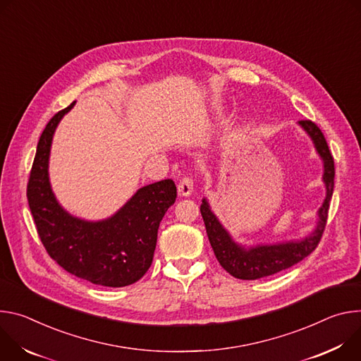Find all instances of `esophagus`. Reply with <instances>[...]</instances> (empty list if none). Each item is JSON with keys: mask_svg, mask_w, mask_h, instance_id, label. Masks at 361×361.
Masks as SVG:
<instances>
[{"mask_svg": "<svg viewBox=\"0 0 361 361\" xmlns=\"http://www.w3.org/2000/svg\"><path fill=\"white\" fill-rule=\"evenodd\" d=\"M178 192L180 196H190L193 192V180L190 178H183L178 185Z\"/></svg>", "mask_w": 361, "mask_h": 361, "instance_id": "esophagus-1", "label": "esophagus"}]
</instances>
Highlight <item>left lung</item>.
I'll return each instance as SVG.
<instances>
[{
  "label": "left lung",
  "mask_w": 361,
  "mask_h": 361,
  "mask_svg": "<svg viewBox=\"0 0 361 361\" xmlns=\"http://www.w3.org/2000/svg\"><path fill=\"white\" fill-rule=\"evenodd\" d=\"M298 126L308 135L317 154L323 162L326 197L323 205L317 211V224L311 233L298 239H291V241L243 245L236 243L228 229L221 224L212 211L208 199H202L201 214L211 247L222 268L235 278L258 279L284 271L308 257L317 248L319 239H322L327 222L330 199L334 189V160L324 135L315 123L310 122V120H301V122H298Z\"/></svg>",
  "instance_id": "left-lung-1"
}]
</instances>
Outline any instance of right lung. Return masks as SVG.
<instances>
[{"label": "right lung", "mask_w": 361, "mask_h": 361, "mask_svg": "<svg viewBox=\"0 0 361 361\" xmlns=\"http://www.w3.org/2000/svg\"><path fill=\"white\" fill-rule=\"evenodd\" d=\"M74 104L54 114L38 140L27 186L28 205L39 239L60 267L97 286L126 287L152 265L157 229L176 201V186L172 179L146 185L100 221L67 212L51 189L49 164L54 132Z\"/></svg>", "instance_id": "1"}]
</instances>
